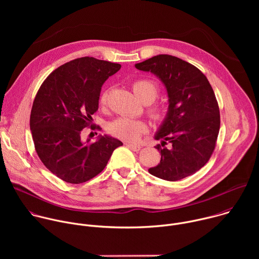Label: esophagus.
<instances>
[{"instance_id":"1","label":"esophagus","mask_w":259,"mask_h":259,"mask_svg":"<svg viewBox=\"0 0 259 259\" xmlns=\"http://www.w3.org/2000/svg\"><path fill=\"white\" fill-rule=\"evenodd\" d=\"M129 149L131 150V151H133V152H138L139 150H140V145H138V144H134V143H127L126 144Z\"/></svg>"}]
</instances>
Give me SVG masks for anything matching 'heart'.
I'll return each mask as SVG.
<instances>
[{
	"label": "heart",
	"mask_w": 259,
	"mask_h": 259,
	"mask_svg": "<svg viewBox=\"0 0 259 259\" xmlns=\"http://www.w3.org/2000/svg\"><path fill=\"white\" fill-rule=\"evenodd\" d=\"M133 91L142 102L146 100L154 101V99L158 95V86L154 81L142 79L133 83ZM107 98L108 91H104L100 97V102L102 104H105L107 102ZM154 115L159 114L155 112ZM108 130L118 138L134 141L146 131V125L142 121L121 117L108 125Z\"/></svg>",
	"instance_id": "obj_1"
}]
</instances>
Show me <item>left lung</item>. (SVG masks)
Masks as SVG:
<instances>
[{
    "instance_id": "obj_1",
    "label": "left lung",
    "mask_w": 259,
    "mask_h": 259,
    "mask_svg": "<svg viewBox=\"0 0 259 259\" xmlns=\"http://www.w3.org/2000/svg\"><path fill=\"white\" fill-rule=\"evenodd\" d=\"M165 86L168 110L155 134L160 144L161 161L149 172L161 179L176 181L200 170L210 159L220 127L219 108L214 91L204 73L178 57L159 54L136 63Z\"/></svg>"
}]
</instances>
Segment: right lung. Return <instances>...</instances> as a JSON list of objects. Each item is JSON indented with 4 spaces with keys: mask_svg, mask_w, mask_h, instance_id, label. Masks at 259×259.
<instances>
[{
    "mask_svg": "<svg viewBox=\"0 0 259 259\" xmlns=\"http://www.w3.org/2000/svg\"><path fill=\"white\" fill-rule=\"evenodd\" d=\"M121 64L81 57L56 68L34 98L29 128L36 154L54 175L69 183H82L106 166L122 141L99 135L94 142L81 138L97 112L101 87Z\"/></svg>",
    "mask_w": 259,
    "mask_h": 259,
    "instance_id": "obj_1",
    "label": "right lung"
}]
</instances>
